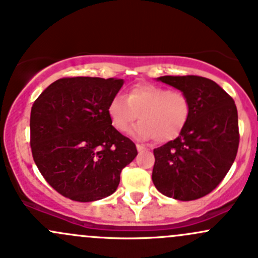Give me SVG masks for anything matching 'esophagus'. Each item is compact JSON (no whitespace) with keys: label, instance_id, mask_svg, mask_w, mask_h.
<instances>
[{"label":"esophagus","instance_id":"esophagus-1","mask_svg":"<svg viewBox=\"0 0 258 258\" xmlns=\"http://www.w3.org/2000/svg\"><path fill=\"white\" fill-rule=\"evenodd\" d=\"M136 147H137V151H139V152H142V151H145V150H146V147H145V146H142V145H139V144L136 145Z\"/></svg>","mask_w":258,"mask_h":258}]
</instances>
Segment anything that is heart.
I'll return each mask as SVG.
<instances>
[{
  "instance_id": "b5f03b06",
  "label": "heart",
  "mask_w": 258,
  "mask_h": 258,
  "mask_svg": "<svg viewBox=\"0 0 258 258\" xmlns=\"http://www.w3.org/2000/svg\"><path fill=\"white\" fill-rule=\"evenodd\" d=\"M189 113L191 102L186 93L153 83L134 86L126 97L114 96L107 106L108 118L114 130L126 134L140 116L141 122L132 130V135L139 140L155 139L160 144L179 136Z\"/></svg>"
}]
</instances>
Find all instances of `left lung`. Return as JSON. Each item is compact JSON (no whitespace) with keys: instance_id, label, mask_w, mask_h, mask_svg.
Listing matches in <instances>:
<instances>
[{"instance_id":"obj_1","label":"left lung","mask_w":258,"mask_h":258,"mask_svg":"<svg viewBox=\"0 0 258 258\" xmlns=\"http://www.w3.org/2000/svg\"><path fill=\"white\" fill-rule=\"evenodd\" d=\"M157 80L186 93L191 113L177 139L153 150V184L162 195L179 201L201 199L221 183L237 155L240 132L235 101L206 77Z\"/></svg>"}]
</instances>
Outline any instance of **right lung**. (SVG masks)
Instances as JSON below:
<instances>
[{"label": "right lung", "instance_id": "add662e5", "mask_svg": "<svg viewBox=\"0 0 258 258\" xmlns=\"http://www.w3.org/2000/svg\"><path fill=\"white\" fill-rule=\"evenodd\" d=\"M123 80L64 77L31 108V150L41 175L62 196L92 202L112 195L136 145L113 128L110 101Z\"/></svg>", "mask_w": 258, "mask_h": 258}]
</instances>
